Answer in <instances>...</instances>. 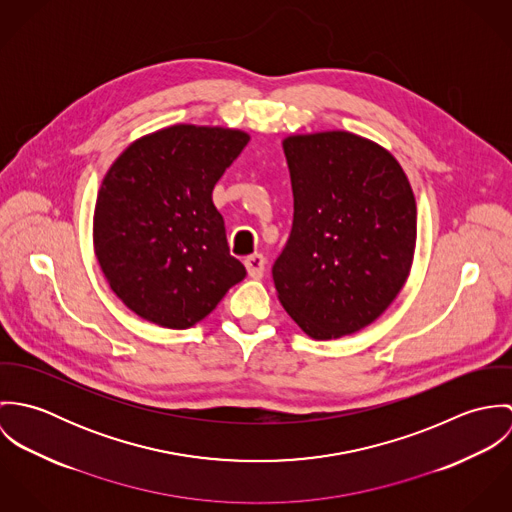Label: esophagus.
Returning a JSON list of instances; mask_svg holds the SVG:
<instances>
[{
    "instance_id": "1",
    "label": "esophagus",
    "mask_w": 512,
    "mask_h": 512,
    "mask_svg": "<svg viewBox=\"0 0 512 512\" xmlns=\"http://www.w3.org/2000/svg\"><path fill=\"white\" fill-rule=\"evenodd\" d=\"M244 266H246V272L250 278L258 280L264 276V268H266V258L262 254H254L250 258L244 260Z\"/></svg>"
}]
</instances>
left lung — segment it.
<instances>
[{
    "instance_id": "obj_1",
    "label": "left lung",
    "mask_w": 512,
    "mask_h": 512,
    "mask_svg": "<svg viewBox=\"0 0 512 512\" xmlns=\"http://www.w3.org/2000/svg\"><path fill=\"white\" fill-rule=\"evenodd\" d=\"M293 224L276 292L313 339L351 335L402 290L416 248V199L384 147L349 132L290 136Z\"/></svg>"
}]
</instances>
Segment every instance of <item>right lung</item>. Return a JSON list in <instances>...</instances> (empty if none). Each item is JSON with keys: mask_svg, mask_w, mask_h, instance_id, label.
Instances as JSON below:
<instances>
[{"mask_svg": "<svg viewBox=\"0 0 512 512\" xmlns=\"http://www.w3.org/2000/svg\"><path fill=\"white\" fill-rule=\"evenodd\" d=\"M248 140L240 130L179 124L134 142L108 169L94 250L112 292L142 319L193 327L244 280L213 189Z\"/></svg>", "mask_w": 512, "mask_h": 512, "instance_id": "1", "label": "right lung"}]
</instances>
